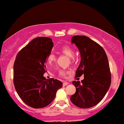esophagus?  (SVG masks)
Instances as JSON below:
<instances>
[{"instance_id": "esophagus-1", "label": "esophagus", "mask_w": 124, "mask_h": 124, "mask_svg": "<svg viewBox=\"0 0 124 124\" xmlns=\"http://www.w3.org/2000/svg\"><path fill=\"white\" fill-rule=\"evenodd\" d=\"M68 84H69V83H68V82H64V83H63V87L66 86H67V85H68Z\"/></svg>"}]
</instances>
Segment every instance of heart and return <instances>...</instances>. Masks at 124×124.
Segmentation results:
<instances>
[{
    "label": "heart",
    "instance_id": "b5f03b06",
    "mask_svg": "<svg viewBox=\"0 0 124 124\" xmlns=\"http://www.w3.org/2000/svg\"><path fill=\"white\" fill-rule=\"evenodd\" d=\"M60 51L62 54H65V55H66L68 57L70 58H73L74 55H75V51H74L73 49L69 46H62V47L61 48ZM55 55H54V54H51L48 56L47 59H46V61H47V63L48 64H51L55 61ZM59 75H60L61 76L65 78V77L66 76L67 73L65 71H64L63 70H60L59 71Z\"/></svg>",
    "mask_w": 124,
    "mask_h": 124
}]
</instances>
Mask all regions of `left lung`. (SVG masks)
<instances>
[{
	"mask_svg": "<svg viewBox=\"0 0 124 124\" xmlns=\"http://www.w3.org/2000/svg\"><path fill=\"white\" fill-rule=\"evenodd\" d=\"M71 42L80 53L81 61L76 77L84 75L81 81H73L76 93L70 97L72 103L81 108H89L97 104L108 90L111 82L107 56L99 44L88 37L75 35Z\"/></svg>",
	"mask_w": 124,
	"mask_h": 124,
	"instance_id": "obj_1",
	"label": "left lung"
}]
</instances>
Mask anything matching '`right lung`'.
<instances>
[{
	"label": "right lung",
	"instance_id": "obj_1",
	"mask_svg": "<svg viewBox=\"0 0 124 124\" xmlns=\"http://www.w3.org/2000/svg\"><path fill=\"white\" fill-rule=\"evenodd\" d=\"M54 46L52 39L37 37L32 39L16 56L13 66V82L17 93L25 104L34 108L49 104L62 88V82L46 79V59Z\"/></svg>",
	"mask_w": 124,
	"mask_h": 124
}]
</instances>
